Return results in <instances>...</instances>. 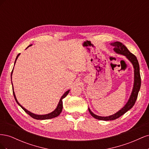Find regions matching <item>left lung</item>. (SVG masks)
<instances>
[{"label": "left lung", "instance_id": "obj_1", "mask_svg": "<svg viewBox=\"0 0 149 149\" xmlns=\"http://www.w3.org/2000/svg\"><path fill=\"white\" fill-rule=\"evenodd\" d=\"M110 44L111 46H113L114 47V51L117 54L125 56L126 58H127V59L132 63L134 68V84H133V88H132L131 94H130V96L127 102H126V104L123 108H121L119 111L116 112L115 114H112L109 116H100L94 114L93 112L90 110L89 107H88L89 113L91 114V115L93 117V118H94L96 119L102 120H115L116 119L119 118V117L123 116L125 113L126 112H127L129 109H131V108L134 106L135 102L136 101L137 96H138V93L140 90V88H141V75H140L139 64L136 56L134 55H133L132 53H130L128 50L127 47L119 42H112Z\"/></svg>", "mask_w": 149, "mask_h": 149}]
</instances>
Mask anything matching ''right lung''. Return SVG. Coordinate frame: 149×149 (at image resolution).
Here are the masks:
<instances>
[{"instance_id": "add662e5", "label": "right lung", "mask_w": 149, "mask_h": 149, "mask_svg": "<svg viewBox=\"0 0 149 149\" xmlns=\"http://www.w3.org/2000/svg\"><path fill=\"white\" fill-rule=\"evenodd\" d=\"M31 45H29L27 48H29V47H30V46H31ZM27 48H26V49H27ZM20 55V53H19V55H18L17 56L15 61V63H14V65H15V63H16V61H17V60L18 57ZM13 67H14V66H13ZM13 70H12V73H11V81H12V73H13ZM12 89H13V96H14L15 100L17 103L22 108V109H23L25 111V112H26V113H27L29 115H30V116L31 117V118H33V119H38V120H46V119H52V118H56V117L59 116V115L60 114L61 112V111H62V109H63V99H64V98L68 95V94L69 92H70V89H69V90H68V91H66L63 94V96L61 97L60 100V101H59V102H58V105H57V106H56V109H55V110L53 111L52 112H51L50 113H48V114H47L40 115V114H34V113H33V112H31L28 111L27 109H26L25 107H24L23 106H22L20 104L19 102H18V101H17V98H16V96H15V92H14V91H13V87L12 82Z\"/></svg>"}]
</instances>
